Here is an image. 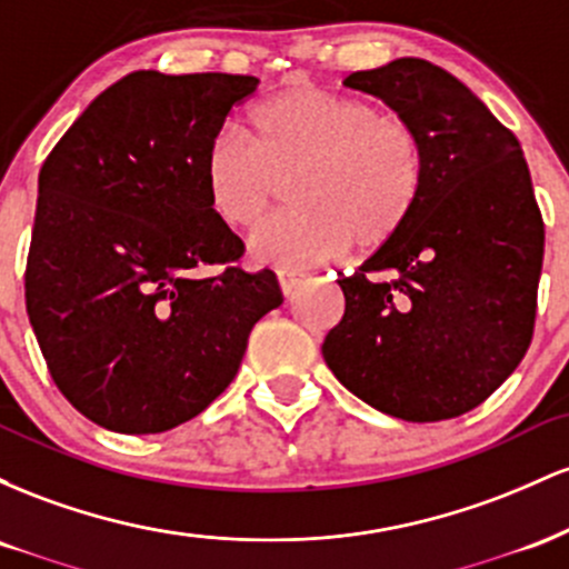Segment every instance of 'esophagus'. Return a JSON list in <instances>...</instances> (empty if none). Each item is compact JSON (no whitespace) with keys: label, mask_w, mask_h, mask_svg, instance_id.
I'll list each match as a JSON object with an SVG mask.
<instances>
[{"label":"esophagus","mask_w":569,"mask_h":569,"mask_svg":"<svg viewBox=\"0 0 569 569\" xmlns=\"http://www.w3.org/2000/svg\"><path fill=\"white\" fill-rule=\"evenodd\" d=\"M278 283H280V291H283V297H291V293L305 283V276L293 270H278Z\"/></svg>","instance_id":"esophagus-1"}]
</instances>
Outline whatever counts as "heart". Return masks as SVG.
I'll list each match as a JSON object with an SVG mask.
<instances>
[{"label": "heart", "mask_w": 569, "mask_h": 569, "mask_svg": "<svg viewBox=\"0 0 569 569\" xmlns=\"http://www.w3.org/2000/svg\"><path fill=\"white\" fill-rule=\"evenodd\" d=\"M248 133L224 130L208 147L202 184L211 213L253 230L278 184L297 211L251 240L257 262L302 270L358 248L393 240L415 213L428 176L426 143L411 122L369 101L316 84H291L248 114Z\"/></svg>", "instance_id": "heart-1"}]
</instances>
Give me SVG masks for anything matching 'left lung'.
Masks as SVG:
<instances>
[{"label":"left lung","mask_w":569,"mask_h":569,"mask_svg":"<svg viewBox=\"0 0 569 569\" xmlns=\"http://www.w3.org/2000/svg\"><path fill=\"white\" fill-rule=\"evenodd\" d=\"M345 84L411 122L428 176L401 232L337 280L345 316L323 358L385 415L460 417L530 348L546 240L530 168L511 130L436 63L396 58Z\"/></svg>","instance_id":"8db88e82"}]
</instances>
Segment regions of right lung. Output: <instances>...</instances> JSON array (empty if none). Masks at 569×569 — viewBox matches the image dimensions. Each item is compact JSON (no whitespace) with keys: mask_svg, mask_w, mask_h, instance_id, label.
Instances as JSON below:
<instances>
[{"mask_svg":"<svg viewBox=\"0 0 569 569\" xmlns=\"http://www.w3.org/2000/svg\"><path fill=\"white\" fill-rule=\"evenodd\" d=\"M246 74L133 71L77 117L39 171L26 312L67 401L114 433L198 417L283 305L272 270L213 217L202 162ZM220 270L206 279L201 270Z\"/></svg>","mask_w":569,"mask_h":569,"instance_id":"right-lung-1","label":"right lung"}]
</instances>
